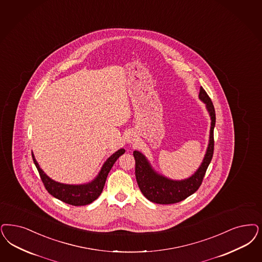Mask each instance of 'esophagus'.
Wrapping results in <instances>:
<instances>
[{
	"label": "esophagus",
	"instance_id": "obj_1",
	"mask_svg": "<svg viewBox=\"0 0 262 262\" xmlns=\"http://www.w3.org/2000/svg\"><path fill=\"white\" fill-rule=\"evenodd\" d=\"M127 141H128V142H133V139H132V138H129V137H128V140H127Z\"/></svg>",
	"mask_w": 262,
	"mask_h": 262
}]
</instances>
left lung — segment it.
<instances>
[{
  "label": "left lung",
  "mask_w": 262,
  "mask_h": 262,
  "mask_svg": "<svg viewBox=\"0 0 262 262\" xmlns=\"http://www.w3.org/2000/svg\"><path fill=\"white\" fill-rule=\"evenodd\" d=\"M199 99L205 104L211 117L210 138L207 151L196 172L190 178L175 181L168 179L154 170L143 154L135 151L136 177L138 187L146 199L158 204H173L189 198L199 190L204 178L208 166L214 153V127L216 124V113L213 102L205 90L200 87Z\"/></svg>",
  "instance_id": "obj_1"
}]
</instances>
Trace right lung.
<instances>
[{
    "label": "right lung",
    "mask_w": 262,
    "mask_h": 262,
    "mask_svg": "<svg viewBox=\"0 0 262 262\" xmlns=\"http://www.w3.org/2000/svg\"><path fill=\"white\" fill-rule=\"evenodd\" d=\"M125 152H126L125 149H120L112 156H110L106 160V162L102 165L99 175L96 177V179L84 185H67V184H62V183H58L56 181L52 180L40 169L33 153H32V157H33L34 163L36 164V169L39 173L40 179L42 181L47 191L52 196L70 205L83 206V205L90 204L94 200L99 198V194L103 190L110 169L117 161L118 158Z\"/></svg>",
    "instance_id": "1"
}]
</instances>
